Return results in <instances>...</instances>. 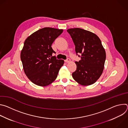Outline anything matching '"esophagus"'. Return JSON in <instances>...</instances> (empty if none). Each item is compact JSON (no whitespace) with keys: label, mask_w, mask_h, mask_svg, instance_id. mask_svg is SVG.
I'll return each mask as SVG.
<instances>
[{"label":"esophagus","mask_w":128,"mask_h":128,"mask_svg":"<svg viewBox=\"0 0 128 128\" xmlns=\"http://www.w3.org/2000/svg\"><path fill=\"white\" fill-rule=\"evenodd\" d=\"M70 61V59L69 58H67L66 60H65V62L66 63H69Z\"/></svg>","instance_id":"esophagus-1"}]
</instances>
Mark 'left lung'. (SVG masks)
<instances>
[{"mask_svg":"<svg viewBox=\"0 0 128 128\" xmlns=\"http://www.w3.org/2000/svg\"><path fill=\"white\" fill-rule=\"evenodd\" d=\"M67 31L74 44L76 53L82 54L80 60L75 62L76 70L72 77L82 86L92 84L99 78L104 67L106 52L101 40L95 33L81 28Z\"/></svg>","mask_w":128,"mask_h":128,"instance_id":"obj_1","label":"left lung"}]
</instances>
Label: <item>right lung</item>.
<instances>
[{"mask_svg": "<svg viewBox=\"0 0 128 128\" xmlns=\"http://www.w3.org/2000/svg\"><path fill=\"white\" fill-rule=\"evenodd\" d=\"M63 31L45 27L33 33L25 40L21 59L25 74L34 84L45 86L56 79L64 61L52 56L55 52L51 46Z\"/></svg>", "mask_w": 128, "mask_h": 128, "instance_id": "1", "label": "right lung"}]
</instances>
